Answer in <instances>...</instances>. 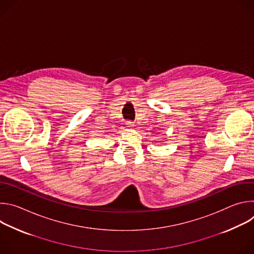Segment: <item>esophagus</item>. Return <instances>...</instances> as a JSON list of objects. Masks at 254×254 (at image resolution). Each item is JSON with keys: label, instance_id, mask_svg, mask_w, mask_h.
Listing matches in <instances>:
<instances>
[{"label": "esophagus", "instance_id": "obj_1", "mask_svg": "<svg viewBox=\"0 0 254 254\" xmlns=\"http://www.w3.org/2000/svg\"><path fill=\"white\" fill-rule=\"evenodd\" d=\"M127 125L129 126V127H132L133 126V122H127Z\"/></svg>", "mask_w": 254, "mask_h": 254}]
</instances>
